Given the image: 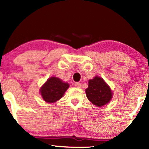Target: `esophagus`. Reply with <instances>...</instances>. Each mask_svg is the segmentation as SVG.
Instances as JSON below:
<instances>
[{"mask_svg":"<svg viewBox=\"0 0 149 149\" xmlns=\"http://www.w3.org/2000/svg\"><path fill=\"white\" fill-rule=\"evenodd\" d=\"M74 86L76 87V88H81V84H79V83H75Z\"/></svg>","mask_w":149,"mask_h":149,"instance_id":"obj_1","label":"esophagus"}]
</instances>
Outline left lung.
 Returning <instances> with one entry per match:
<instances>
[{
    "label": "left lung",
    "mask_w": 149,
    "mask_h": 149,
    "mask_svg": "<svg viewBox=\"0 0 149 149\" xmlns=\"http://www.w3.org/2000/svg\"><path fill=\"white\" fill-rule=\"evenodd\" d=\"M87 99L97 107H102L108 104L112 97L110 87L102 78L95 76L89 81L88 88L85 89Z\"/></svg>",
    "instance_id": "obj_1"
}]
</instances>
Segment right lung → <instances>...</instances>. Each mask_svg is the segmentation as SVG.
Returning a JSON list of instances; mask_svg holds the SVG:
<instances>
[{"label":"right lung","mask_w":149,"mask_h":149,"mask_svg":"<svg viewBox=\"0 0 149 149\" xmlns=\"http://www.w3.org/2000/svg\"><path fill=\"white\" fill-rule=\"evenodd\" d=\"M69 86L68 83L63 82L59 78L51 77L41 87L40 93L45 102L54 103L61 99Z\"/></svg>","instance_id":"right-lung-1"}]
</instances>
